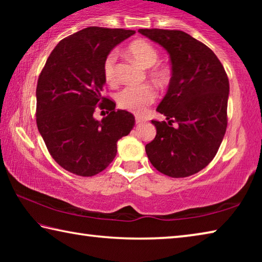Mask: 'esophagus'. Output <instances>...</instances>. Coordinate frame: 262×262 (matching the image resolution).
I'll return each mask as SVG.
<instances>
[{
	"instance_id": "1",
	"label": "esophagus",
	"mask_w": 262,
	"mask_h": 262,
	"mask_svg": "<svg viewBox=\"0 0 262 262\" xmlns=\"http://www.w3.org/2000/svg\"><path fill=\"white\" fill-rule=\"evenodd\" d=\"M135 121H136L137 125H140V123H143L145 121V119L142 118V117H136L135 118Z\"/></svg>"
}]
</instances>
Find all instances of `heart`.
<instances>
[{
  "mask_svg": "<svg viewBox=\"0 0 262 262\" xmlns=\"http://www.w3.org/2000/svg\"><path fill=\"white\" fill-rule=\"evenodd\" d=\"M128 53L143 64L144 67H152L157 63L159 59V53L152 43L147 40H135L128 46ZM115 63H117V53L111 52L104 61V77L106 82L114 84L117 82V74H115ZM154 78L158 83H164L167 79V69L159 67L151 73ZM157 98V91L150 84H142V85H128L117 95V103L119 107L129 111L135 114H142L145 112L150 105Z\"/></svg>",
  "mask_w": 262,
  "mask_h": 262,
  "instance_id": "b5f03b06",
  "label": "heart"
}]
</instances>
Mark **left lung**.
<instances>
[{"instance_id": "left-lung-1", "label": "left lung", "mask_w": 262, "mask_h": 262, "mask_svg": "<svg viewBox=\"0 0 262 262\" xmlns=\"http://www.w3.org/2000/svg\"><path fill=\"white\" fill-rule=\"evenodd\" d=\"M139 32L165 48L172 64L167 92L157 107L167 122L151 120L157 134L145 152L163 174L185 178L198 173L215 157L227 130L228 75L215 53L184 31Z\"/></svg>"}]
</instances>
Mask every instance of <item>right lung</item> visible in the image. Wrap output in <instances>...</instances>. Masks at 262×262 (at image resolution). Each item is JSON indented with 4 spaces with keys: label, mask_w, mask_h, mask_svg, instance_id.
<instances>
[{
    "label": "right lung",
    "mask_w": 262,
    "mask_h": 262,
    "mask_svg": "<svg viewBox=\"0 0 262 262\" xmlns=\"http://www.w3.org/2000/svg\"><path fill=\"white\" fill-rule=\"evenodd\" d=\"M135 31L90 26L62 39L38 78L37 126L53 159L64 170L92 177L117 155V142L130 133L135 118L101 96L104 61ZM97 108L109 114L96 121Z\"/></svg>",
    "instance_id": "add662e5"
}]
</instances>
